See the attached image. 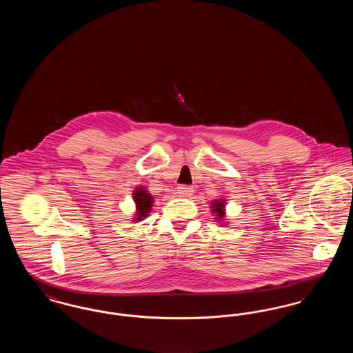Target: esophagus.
Segmentation results:
<instances>
[{"label":"esophagus","mask_w":353,"mask_h":353,"mask_svg":"<svg viewBox=\"0 0 353 353\" xmlns=\"http://www.w3.org/2000/svg\"><path fill=\"white\" fill-rule=\"evenodd\" d=\"M193 192H194V190H193V188H192V186L180 185V186L177 188V194H179L180 197H190Z\"/></svg>","instance_id":"1"}]
</instances>
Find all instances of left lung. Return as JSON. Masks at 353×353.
<instances>
[{
	"label": "left lung",
	"mask_w": 353,
	"mask_h": 353,
	"mask_svg": "<svg viewBox=\"0 0 353 353\" xmlns=\"http://www.w3.org/2000/svg\"><path fill=\"white\" fill-rule=\"evenodd\" d=\"M225 206H226V200H214L210 205V209H212V213L216 216V219L219 222H223L225 219V214H226V210H225ZM221 225H226L225 223H221Z\"/></svg>",
	"instance_id": "left-lung-1"
}]
</instances>
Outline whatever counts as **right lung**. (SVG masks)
I'll use <instances>...</instances> for the list:
<instances>
[{
    "label": "right lung",
    "instance_id": "add662e5",
    "mask_svg": "<svg viewBox=\"0 0 353 353\" xmlns=\"http://www.w3.org/2000/svg\"><path fill=\"white\" fill-rule=\"evenodd\" d=\"M132 197H134V205H136V212H134L132 221L140 222L151 213L153 197L144 186L134 188Z\"/></svg>",
    "mask_w": 353,
    "mask_h": 353
}]
</instances>
